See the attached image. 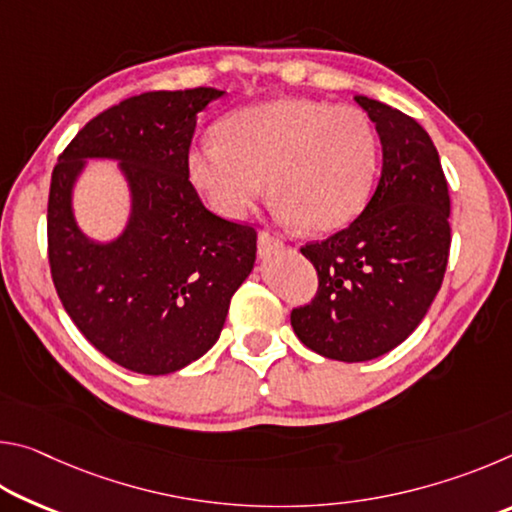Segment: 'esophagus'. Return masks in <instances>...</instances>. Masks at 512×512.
Returning <instances> with one entry per match:
<instances>
[{"label":"esophagus","mask_w":512,"mask_h":512,"mask_svg":"<svg viewBox=\"0 0 512 512\" xmlns=\"http://www.w3.org/2000/svg\"><path fill=\"white\" fill-rule=\"evenodd\" d=\"M257 250H259V257L266 259V257H273L277 253H282L284 244H282V239L268 235V232H262V235H259V241H257Z\"/></svg>","instance_id":"1"}]
</instances>
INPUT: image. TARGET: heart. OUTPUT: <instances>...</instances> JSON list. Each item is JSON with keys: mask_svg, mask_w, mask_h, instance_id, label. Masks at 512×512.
Returning <instances> with one entry per match:
<instances>
[{"mask_svg": "<svg viewBox=\"0 0 512 512\" xmlns=\"http://www.w3.org/2000/svg\"><path fill=\"white\" fill-rule=\"evenodd\" d=\"M187 178L225 219H241L268 189L284 221L309 232L345 228L366 207L377 173V137L350 106L275 99L232 112L219 140L189 146Z\"/></svg>", "mask_w": 512, "mask_h": 512, "instance_id": "b5f03b06", "label": "heart"}]
</instances>
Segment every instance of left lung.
<instances>
[{
    "instance_id": "8db88e82",
    "label": "left lung",
    "mask_w": 512,
    "mask_h": 512,
    "mask_svg": "<svg viewBox=\"0 0 512 512\" xmlns=\"http://www.w3.org/2000/svg\"><path fill=\"white\" fill-rule=\"evenodd\" d=\"M381 142L375 194L348 228L300 248L318 293L291 311L298 339L327 359L357 363L397 348L443 284L449 192L429 133L386 103L354 97Z\"/></svg>"
}]
</instances>
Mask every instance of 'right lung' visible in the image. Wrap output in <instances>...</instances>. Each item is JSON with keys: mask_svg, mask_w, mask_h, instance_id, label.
Returning a JSON list of instances; mask_svg holds the SVG:
<instances>
[{"mask_svg": "<svg viewBox=\"0 0 512 512\" xmlns=\"http://www.w3.org/2000/svg\"><path fill=\"white\" fill-rule=\"evenodd\" d=\"M223 90L144 92L108 108L51 173L49 266L69 318L101 354L140 375H169L219 341L230 298L255 266L257 232L201 203L185 158L198 112ZM90 159H112L129 187L117 238L85 236L73 189Z\"/></svg>", "mask_w": 512, "mask_h": 512, "instance_id": "add662e5", "label": "right lung"}]
</instances>
